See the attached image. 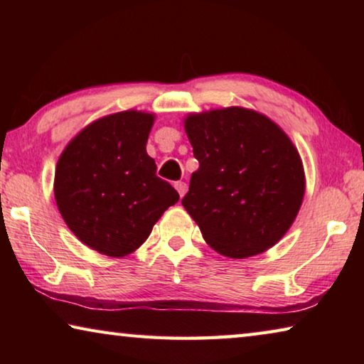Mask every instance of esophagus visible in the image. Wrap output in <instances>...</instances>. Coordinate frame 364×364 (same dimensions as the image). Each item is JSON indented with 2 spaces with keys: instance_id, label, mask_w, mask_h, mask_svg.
<instances>
[{
  "instance_id": "1",
  "label": "esophagus",
  "mask_w": 364,
  "mask_h": 364,
  "mask_svg": "<svg viewBox=\"0 0 364 364\" xmlns=\"http://www.w3.org/2000/svg\"><path fill=\"white\" fill-rule=\"evenodd\" d=\"M175 189L178 191V194H180V197H183L184 194H186V191H188V184L184 183V181H176L175 183Z\"/></svg>"
}]
</instances>
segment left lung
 <instances>
[{
  "mask_svg": "<svg viewBox=\"0 0 364 364\" xmlns=\"http://www.w3.org/2000/svg\"><path fill=\"white\" fill-rule=\"evenodd\" d=\"M199 168L181 204L205 242L230 258L262 254L292 226L305 194L300 154L284 130L245 107L189 114Z\"/></svg>",
  "mask_w": 364,
  "mask_h": 364,
  "instance_id": "left-lung-1",
  "label": "left lung"
}]
</instances>
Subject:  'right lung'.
I'll return each mask as SVG.
<instances>
[{
  "label": "right lung",
  "instance_id": "right-lung-1",
  "mask_svg": "<svg viewBox=\"0 0 364 364\" xmlns=\"http://www.w3.org/2000/svg\"><path fill=\"white\" fill-rule=\"evenodd\" d=\"M154 119L141 110L101 117L72 138L58 160L59 212L80 241L102 255L133 254L180 199L146 152Z\"/></svg>",
  "mask_w": 364,
  "mask_h": 364
}]
</instances>
